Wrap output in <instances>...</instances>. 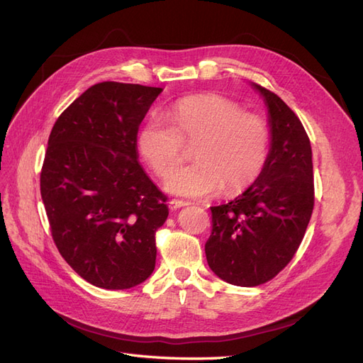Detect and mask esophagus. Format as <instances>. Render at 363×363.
<instances>
[{"instance_id": "esophagus-1", "label": "esophagus", "mask_w": 363, "mask_h": 363, "mask_svg": "<svg viewBox=\"0 0 363 363\" xmlns=\"http://www.w3.org/2000/svg\"><path fill=\"white\" fill-rule=\"evenodd\" d=\"M191 203L189 201H183V200H171L169 203H168V206H169V208L171 211H177V208H180V207H184V206H189Z\"/></svg>"}]
</instances>
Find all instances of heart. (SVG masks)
Listing matches in <instances>:
<instances>
[{
    "mask_svg": "<svg viewBox=\"0 0 363 363\" xmlns=\"http://www.w3.org/2000/svg\"><path fill=\"white\" fill-rule=\"evenodd\" d=\"M168 118H150L140 130L138 147L159 177L171 171L164 180L171 194L206 199L224 188L225 194L235 195L257 180L271 139L260 115L242 112L239 104L221 95L200 94L179 100ZM184 143L196 144V163L174 170Z\"/></svg>",
    "mask_w": 363,
    "mask_h": 363,
    "instance_id": "obj_1",
    "label": "heart"
}]
</instances>
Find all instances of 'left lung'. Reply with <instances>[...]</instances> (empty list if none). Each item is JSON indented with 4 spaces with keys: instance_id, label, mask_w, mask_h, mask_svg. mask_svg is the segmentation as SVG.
I'll return each instance as SVG.
<instances>
[{
    "instance_id": "left-lung-1",
    "label": "left lung",
    "mask_w": 363,
    "mask_h": 363,
    "mask_svg": "<svg viewBox=\"0 0 363 363\" xmlns=\"http://www.w3.org/2000/svg\"><path fill=\"white\" fill-rule=\"evenodd\" d=\"M268 106L271 150L257 180L227 204L213 206L206 242L208 267L236 286H259L292 260L311 221L312 148L301 121L279 95L252 83Z\"/></svg>"
}]
</instances>
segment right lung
I'll return each instance as SVG.
<instances>
[{
	"instance_id": "1",
	"label": "right lung",
	"mask_w": 363,
	"mask_h": 363,
	"mask_svg": "<svg viewBox=\"0 0 363 363\" xmlns=\"http://www.w3.org/2000/svg\"><path fill=\"white\" fill-rule=\"evenodd\" d=\"M160 87L103 82L54 124L40 195L62 257L96 288L128 289L156 265L167 195L138 162V130Z\"/></svg>"
}]
</instances>
